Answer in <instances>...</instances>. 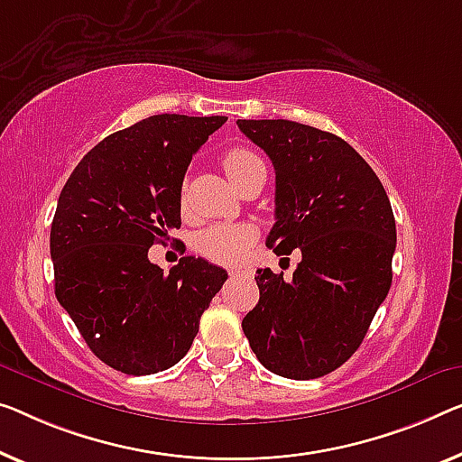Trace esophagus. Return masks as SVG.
<instances>
[{"instance_id":"34e87169","label":"esophagus","mask_w":462,"mask_h":462,"mask_svg":"<svg viewBox=\"0 0 462 462\" xmlns=\"http://www.w3.org/2000/svg\"><path fill=\"white\" fill-rule=\"evenodd\" d=\"M246 270H230V275L232 278H236V275H245Z\"/></svg>"}]
</instances>
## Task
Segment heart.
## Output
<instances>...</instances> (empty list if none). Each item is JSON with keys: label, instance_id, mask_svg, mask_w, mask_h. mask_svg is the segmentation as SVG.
<instances>
[{"label": "heart", "instance_id": "obj_1", "mask_svg": "<svg viewBox=\"0 0 462 462\" xmlns=\"http://www.w3.org/2000/svg\"><path fill=\"white\" fill-rule=\"evenodd\" d=\"M263 163L257 153L245 147H232L224 153L222 165L230 180H238L253 165ZM180 203H187V184L180 189ZM253 245V232L245 226H213L197 236V251L213 263L234 265L246 257Z\"/></svg>", "mask_w": 462, "mask_h": 462}]
</instances>
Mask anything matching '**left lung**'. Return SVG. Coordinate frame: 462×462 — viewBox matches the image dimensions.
<instances>
[{
    "label": "left lung",
    "instance_id": "left-lung-1",
    "mask_svg": "<svg viewBox=\"0 0 462 462\" xmlns=\"http://www.w3.org/2000/svg\"><path fill=\"white\" fill-rule=\"evenodd\" d=\"M275 170L267 246L300 251L291 280L257 270L243 332L265 369L315 380L346 363L392 284L396 222L371 165L340 136L292 120H238Z\"/></svg>",
    "mask_w": 462,
    "mask_h": 462
}]
</instances>
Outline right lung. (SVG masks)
<instances>
[{
  "label": "right lung",
  "instance_id": "add662e5",
  "mask_svg": "<svg viewBox=\"0 0 462 462\" xmlns=\"http://www.w3.org/2000/svg\"><path fill=\"white\" fill-rule=\"evenodd\" d=\"M226 120L144 118L95 144L60 192L50 236L55 297L95 356L122 374L180 361L228 280L201 257H182L170 273L147 257L180 228L184 174Z\"/></svg>",
  "mask_w": 462,
  "mask_h": 462
}]
</instances>
